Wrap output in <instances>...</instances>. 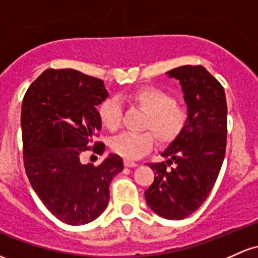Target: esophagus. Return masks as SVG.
<instances>
[{
	"label": "esophagus",
	"mask_w": 258,
	"mask_h": 258,
	"mask_svg": "<svg viewBox=\"0 0 258 258\" xmlns=\"http://www.w3.org/2000/svg\"><path fill=\"white\" fill-rule=\"evenodd\" d=\"M123 164L124 166H127V168H134V166H137V163H135V161L128 160V159H124Z\"/></svg>",
	"instance_id": "1"
}]
</instances>
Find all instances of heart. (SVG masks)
<instances>
[{
    "instance_id": "1",
    "label": "heart",
    "mask_w": 258,
    "mask_h": 258,
    "mask_svg": "<svg viewBox=\"0 0 258 258\" xmlns=\"http://www.w3.org/2000/svg\"><path fill=\"white\" fill-rule=\"evenodd\" d=\"M130 100L147 112L143 130L152 132L160 144L172 143L187 126L188 109L183 104L176 103L165 90L143 87L135 90L130 95ZM99 117L103 126L110 131L120 128L122 122L121 101L115 97L107 98L99 107ZM151 134L126 132L111 141V149L126 159H140L153 149L154 137Z\"/></svg>"
}]
</instances>
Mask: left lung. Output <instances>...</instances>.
<instances>
[{
    "instance_id": "left-lung-1",
    "label": "left lung",
    "mask_w": 258,
    "mask_h": 258,
    "mask_svg": "<svg viewBox=\"0 0 258 258\" xmlns=\"http://www.w3.org/2000/svg\"><path fill=\"white\" fill-rule=\"evenodd\" d=\"M166 73L180 81L188 122L161 153L168 160L149 164L155 176L144 196L160 217L183 219L202 206L219 175L226 148L228 107L224 88L201 64Z\"/></svg>"
}]
</instances>
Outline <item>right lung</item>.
Instances as JSON below:
<instances>
[{
    "instance_id": "1",
    "label": "right lung",
    "mask_w": 258,
    "mask_h": 258,
    "mask_svg": "<svg viewBox=\"0 0 258 258\" xmlns=\"http://www.w3.org/2000/svg\"><path fill=\"white\" fill-rule=\"evenodd\" d=\"M106 98L101 79L70 69L44 71L23 98L25 174L45 207L67 224H87L100 216L110 182L123 169L117 154L98 166L79 160L86 151H105L103 142L90 143L101 128L97 105Z\"/></svg>"
}]
</instances>
